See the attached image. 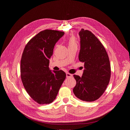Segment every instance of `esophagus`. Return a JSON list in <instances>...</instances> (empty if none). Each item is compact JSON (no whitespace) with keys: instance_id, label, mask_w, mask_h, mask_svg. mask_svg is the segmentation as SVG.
Here are the masks:
<instances>
[{"instance_id":"1","label":"esophagus","mask_w":130,"mask_h":130,"mask_svg":"<svg viewBox=\"0 0 130 130\" xmlns=\"http://www.w3.org/2000/svg\"><path fill=\"white\" fill-rule=\"evenodd\" d=\"M72 77V74H70V73H69L68 72L66 73V77L67 78H70V77Z\"/></svg>"}]
</instances>
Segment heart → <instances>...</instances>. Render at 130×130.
<instances>
[{"instance_id": "b5f03b06", "label": "heart", "mask_w": 130, "mask_h": 130, "mask_svg": "<svg viewBox=\"0 0 130 130\" xmlns=\"http://www.w3.org/2000/svg\"><path fill=\"white\" fill-rule=\"evenodd\" d=\"M67 44L68 45V47L72 46L74 45H77L76 40L73 36H70L66 40Z\"/></svg>"}]
</instances>
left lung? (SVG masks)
I'll list each match as a JSON object with an SVG mask.
<instances>
[{"label":"left lung","mask_w":130,"mask_h":130,"mask_svg":"<svg viewBox=\"0 0 130 130\" xmlns=\"http://www.w3.org/2000/svg\"><path fill=\"white\" fill-rule=\"evenodd\" d=\"M81 49L79 60L84 63L81 77L74 75L76 85L73 89L81 100L91 102L98 99L109 83L111 70L109 58L103 45L89 30L79 32Z\"/></svg>","instance_id":"left-lung-1"}]
</instances>
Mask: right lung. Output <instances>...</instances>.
<instances>
[{
	"mask_svg": "<svg viewBox=\"0 0 130 130\" xmlns=\"http://www.w3.org/2000/svg\"><path fill=\"white\" fill-rule=\"evenodd\" d=\"M64 34L57 30L42 31L28 42L23 52L22 81L28 95L40 104L52 102L66 78L63 70L52 72L48 67L55 44Z\"/></svg>",
	"mask_w": 130,
	"mask_h": 130,
	"instance_id": "obj_1",
	"label": "right lung"
}]
</instances>
